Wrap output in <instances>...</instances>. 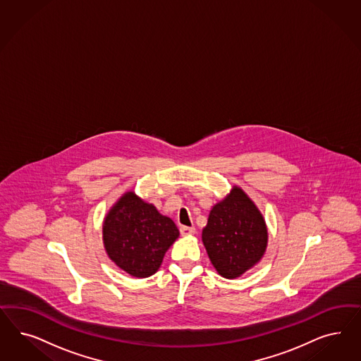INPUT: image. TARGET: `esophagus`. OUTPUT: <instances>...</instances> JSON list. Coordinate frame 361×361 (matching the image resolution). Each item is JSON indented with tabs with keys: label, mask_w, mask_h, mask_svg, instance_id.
Listing matches in <instances>:
<instances>
[{
	"label": "esophagus",
	"mask_w": 361,
	"mask_h": 361,
	"mask_svg": "<svg viewBox=\"0 0 361 361\" xmlns=\"http://www.w3.org/2000/svg\"><path fill=\"white\" fill-rule=\"evenodd\" d=\"M180 233H182L183 236H187V235H194V233H195V228H194V227H186V226H182V227H180Z\"/></svg>",
	"instance_id": "esophagus-1"
}]
</instances>
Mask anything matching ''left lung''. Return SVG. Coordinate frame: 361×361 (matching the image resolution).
<instances>
[{
  "instance_id": "1",
  "label": "left lung",
  "mask_w": 361,
  "mask_h": 361,
  "mask_svg": "<svg viewBox=\"0 0 361 361\" xmlns=\"http://www.w3.org/2000/svg\"><path fill=\"white\" fill-rule=\"evenodd\" d=\"M202 242L218 274L236 279L264 255L267 224L255 203L239 186L209 211Z\"/></svg>"
}]
</instances>
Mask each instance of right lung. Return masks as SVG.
Here are the masks:
<instances>
[{
	"label": "right lung",
	"instance_id": "add662e5",
	"mask_svg": "<svg viewBox=\"0 0 361 361\" xmlns=\"http://www.w3.org/2000/svg\"><path fill=\"white\" fill-rule=\"evenodd\" d=\"M102 235L106 254L116 267L142 279L159 269L179 230L154 204L128 191L106 214Z\"/></svg>",
	"mask_w": 361,
	"mask_h": 361
}]
</instances>
